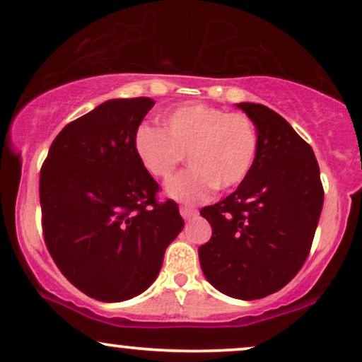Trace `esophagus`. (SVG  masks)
Segmentation results:
<instances>
[{
  "mask_svg": "<svg viewBox=\"0 0 362 362\" xmlns=\"http://www.w3.org/2000/svg\"><path fill=\"white\" fill-rule=\"evenodd\" d=\"M180 214H181L182 218H185L186 222H188V220H193L194 216L198 215V211L194 210V208H189V206H181V208H180Z\"/></svg>",
  "mask_w": 362,
  "mask_h": 362,
  "instance_id": "obj_1",
  "label": "esophagus"
}]
</instances>
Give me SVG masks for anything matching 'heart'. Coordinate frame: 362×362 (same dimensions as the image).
I'll return each mask as SVG.
<instances>
[{
    "instance_id": "1",
    "label": "heart",
    "mask_w": 362,
    "mask_h": 362,
    "mask_svg": "<svg viewBox=\"0 0 362 362\" xmlns=\"http://www.w3.org/2000/svg\"><path fill=\"white\" fill-rule=\"evenodd\" d=\"M160 129L142 125L134 134V152L147 174L165 180L188 156L191 168L165 185L181 203H199L216 188L242 185L256 164V125L242 113L205 103H186L160 118Z\"/></svg>"
}]
</instances>
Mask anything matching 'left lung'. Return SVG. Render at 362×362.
Here are the masks:
<instances>
[{"label":"left lung","mask_w":362,"mask_h":362,"mask_svg":"<svg viewBox=\"0 0 362 362\" xmlns=\"http://www.w3.org/2000/svg\"><path fill=\"white\" fill-rule=\"evenodd\" d=\"M237 108L256 125V164L232 194L202 208L214 233L198 256L216 290L259 300L286 286L307 261L324 188L313 148L281 115L257 103Z\"/></svg>","instance_id":"8db88e82"}]
</instances>
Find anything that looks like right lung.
Masks as SVG:
<instances>
[{
	"instance_id": "add662e5",
	"label": "right lung",
	"mask_w": 362,
	"mask_h": 362,
	"mask_svg": "<svg viewBox=\"0 0 362 362\" xmlns=\"http://www.w3.org/2000/svg\"><path fill=\"white\" fill-rule=\"evenodd\" d=\"M151 98L108 100L55 137L40 171L45 245L61 273L98 301L130 300L156 281L185 222L159 203L134 152Z\"/></svg>"
}]
</instances>
